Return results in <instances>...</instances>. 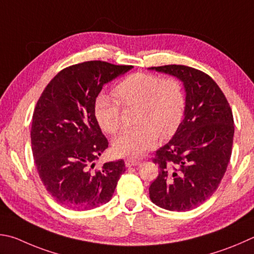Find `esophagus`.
<instances>
[{"instance_id":"1","label":"esophagus","mask_w":254,"mask_h":254,"mask_svg":"<svg viewBox=\"0 0 254 254\" xmlns=\"http://www.w3.org/2000/svg\"><path fill=\"white\" fill-rule=\"evenodd\" d=\"M137 164H140L139 160H134V159H127L126 160V165L127 168L135 167V165H137Z\"/></svg>"}]
</instances>
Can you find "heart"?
<instances>
[{
  "instance_id": "heart-1",
  "label": "heart",
  "mask_w": 254,
  "mask_h": 254,
  "mask_svg": "<svg viewBox=\"0 0 254 254\" xmlns=\"http://www.w3.org/2000/svg\"><path fill=\"white\" fill-rule=\"evenodd\" d=\"M113 96L100 94L94 102L99 126L109 134L122 127V107L136 105L137 126L123 131L113 142L115 153L139 158L155 145L159 135L168 137L177 130L186 109L183 86L175 77L137 72L114 86Z\"/></svg>"
}]
</instances>
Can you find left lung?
<instances>
[{"label":"left lung","mask_w":254,"mask_h":254,"mask_svg":"<svg viewBox=\"0 0 254 254\" xmlns=\"http://www.w3.org/2000/svg\"><path fill=\"white\" fill-rule=\"evenodd\" d=\"M173 75L186 90L184 119L167 144L155 152L159 175L149 188L150 199L169 211H189L213 194L232 153L231 108L211 76L186 65L153 66Z\"/></svg>","instance_id":"8db88e82"}]
</instances>
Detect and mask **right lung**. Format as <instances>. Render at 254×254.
<instances>
[{
    "mask_svg": "<svg viewBox=\"0 0 254 254\" xmlns=\"http://www.w3.org/2000/svg\"><path fill=\"white\" fill-rule=\"evenodd\" d=\"M131 65L87 61L63 68L45 87L32 118L31 143L36 170L47 191L63 206L90 210L111 200L123 160L93 170L109 142L94 115L104 84Z\"/></svg>",
    "mask_w": 254,
    "mask_h": 254,
    "instance_id": "right-lung-1",
    "label": "right lung"
}]
</instances>
